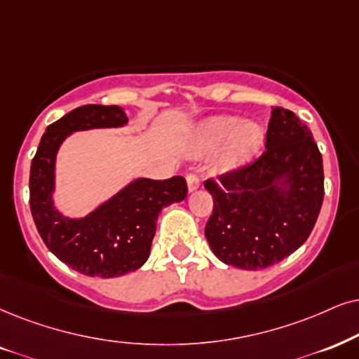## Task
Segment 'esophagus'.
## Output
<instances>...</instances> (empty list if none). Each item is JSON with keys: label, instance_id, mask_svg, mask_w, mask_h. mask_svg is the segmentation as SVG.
<instances>
[{"label": "esophagus", "instance_id": "1", "mask_svg": "<svg viewBox=\"0 0 359 359\" xmlns=\"http://www.w3.org/2000/svg\"><path fill=\"white\" fill-rule=\"evenodd\" d=\"M187 187L190 192H194V190L201 187V177H198L197 172H190V174H187Z\"/></svg>", "mask_w": 359, "mask_h": 359}]
</instances>
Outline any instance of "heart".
<instances>
[{"instance_id":"obj_1","label":"heart","mask_w":359,"mask_h":359,"mask_svg":"<svg viewBox=\"0 0 359 359\" xmlns=\"http://www.w3.org/2000/svg\"><path fill=\"white\" fill-rule=\"evenodd\" d=\"M265 133L258 124H243L240 117L220 116L210 119L202 129V142L207 149L225 147L220 165L230 169L248 161L262 147Z\"/></svg>"}]
</instances>
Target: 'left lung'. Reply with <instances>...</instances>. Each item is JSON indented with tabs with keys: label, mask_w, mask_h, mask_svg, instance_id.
<instances>
[{
	"label": "left lung",
	"mask_w": 359,
	"mask_h": 359,
	"mask_svg": "<svg viewBox=\"0 0 359 359\" xmlns=\"http://www.w3.org/2000/svg\"><path fill=\"white\" fill-rule=\"evenodd\" d=\"M265 147L255 161L203 182L213 198L207 242L219 260L243 270L292 255L310 237L323 203V158L292 111L273 107Z\"/></svg>",
	"instance_id": "left-lung-1"
}]
</instances>
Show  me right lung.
Returning <instances> with one entry per match:
<instances>
[{
    "mask_svg": "<svg viewBox=\"0 0 359 359\" xmlns=\"http://www.w3.org/2000/svg\"><path fill=\"white\" fill-rule=\"evenodd\" d=\"M127 117L117 106L88 104L48 126L31 162L29 207L46 247L72 270L112 278L140 269L151 252L158 212L187 197V182L139 179L84 219H66L53 207L54 161L61 142L74 130L117 127Z\"/></svg>",
    "mask_w": 359,
    "mask_h": 359,
    "instance_id": "1",
    "label": "right lung"
}]
</instances>
